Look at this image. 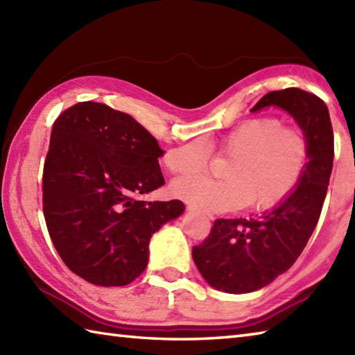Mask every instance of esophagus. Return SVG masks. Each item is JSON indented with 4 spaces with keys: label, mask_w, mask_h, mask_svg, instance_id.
<instances>
[{
    "label": "esophagus",
    "mask_w": 355,
    "mask_h": 355,
    "mask_svg": "<svg viewBox=\"0 0 355 355\" xmlns=\"http://www.w3.org/2000/svg\"><path fill=\"white\" fill-rule=\"evenodd\" d=\"M187 210H189V212H192V214H202V215H206L209 220H214V216L210 215V214H205V212H201V210H198L197 207L195 206H187Z\"/></svg>",
    "instance_id": "obj_1"
}]
</instances>
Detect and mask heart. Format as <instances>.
Segmentation results:
<instances>
[{
    "mask_svg": "<svg viewBox=\"0 0 355 355\" xmlns=\"http://www.w3.org/2000/svg\"><path fill=\"white\" fill-rule=\"evenodd\" d=\"M216 154L230 158L224 180L205 177L178 178L172 183L177 198L206 212H227L250 205L270 210L290 198L302 182L310 162V141L297 126L279 117H256L239 123L218 140ZM210 153L198 139L164 155L172 173L189 175L206 171Z\"/></svg>",
    "mask_w": 355,
    "mask_h": 355,
    "instance_id": "1",
    "label": "heart"
}]
</instances>
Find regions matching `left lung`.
<instances>
[{
  "label": "left lung",
  "mask_w": 355,
  "mask_h": 355,
  "mask_svg": "<svg viewBox=\"0 0 355 355\" xmlns=\"http://www.w3.org/2000/svg\"><path fill=\"white\" fill-rule=\"evenodd\" d=\"M277 107L296 120L308 141L310 162L297 189L261 218L216 220L192 248L201 276L214 288L241 294L262 288L285 273L302 253L319 221L334 160V134L325 102L300 88L270 92L252 108Z\"/></svg>",
  "instance_id": "1"
}]
</instances>
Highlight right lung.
I'll return each instance as SVG.
<instances>
[{"instance_id": "right-lung-1", "label": "right lung", "mask_w": 355, "mask_h": 355, "mask_svg": "<svg viewBox=\"0 0 355 355\" xmlns=\"http://www.w3.org/2000/svg\"><path fill=\"white\" fill-rule=\"evenodd\" d=\"M164 150L125 112L79 102L59 116L42 173V209L64 263L87 282L131 284L155 233L183 214L178 200L140 201L164 184Z\"/></svg>"}]
</instances>
